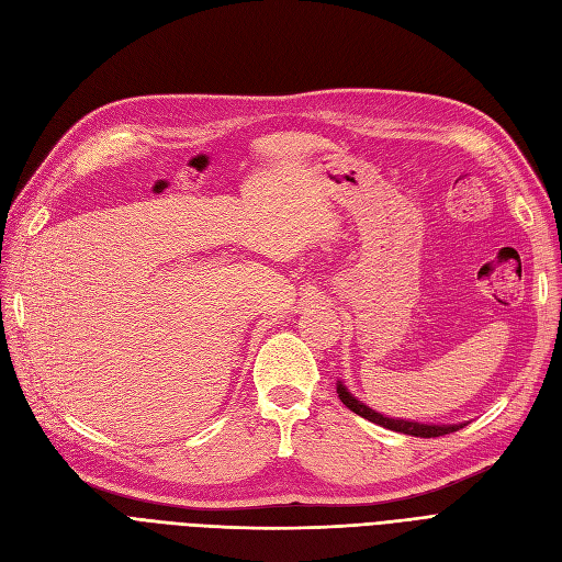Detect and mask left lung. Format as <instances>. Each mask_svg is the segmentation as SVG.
<instances>
[{
    "mask_svg": "<svg viewBox=\"0 0 562 562\" xmlns=\"http://www.w3.org/2000/svg\"><path fill=\"white\" fill-rule=\"evenodd\" d=\"M336 392L340 396V402L346 404L352 413L361 415V418H367L380 427L385 429H394V431H402V434H411V437H423V439H431V437H443V434H450V431H458L462 429L467 423H460V425H423V423H413V420H400V418H385V415H380L378 411L369 408L367 404H361L359 400H355V396L348 392V387L340 383H336Z\"/></svg>",
    "mask_w": 562,
    "mask_h": 562,
    "instance_id": "1",
    "label": "left lung"
}]
</instances>
